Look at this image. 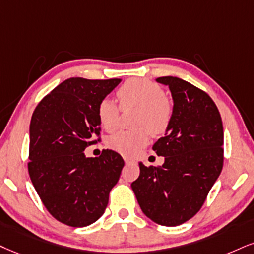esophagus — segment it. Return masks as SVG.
<instances>
[{"label":"esophagus","instance_id":"obj_1","mask_svg":"<svg viewBox=\"0 0 254 254\" xmlns=\"http://www.w3.org/2000/svg\"><path fill=\"white\" fill-rule=\"evenodd\" d=\"M124 160H125V162H126L127 165H128V164H133V162H135V160H134V159H132V158H128V156H125Z\"/></svg>","mask_w":254,"mask_h":254}]
</instances>
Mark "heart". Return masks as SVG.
<instances>
[{
  "mask_svg": "<svg viewBox=\"0 0 254 254\" xmlns=\"http://www.w3.org/2000/svg\"><path fill=\"white\" fill-rule=\"evenodd\" d=\"M117 95L122 109H139L135 122L139 129L114 133L109 136L107 143L113 151L130 156L147 145L148 133L160 135L166 132L171 124L173 107L160 87L148 80H128L120 87ZM98 118L106 130L115 129L119 118L118 106L109 99L102 100L98 107Z\"/></svg>",
  "mask_w": 254,
  "mask_h": 254,
  "instance_id": "heart-1",
  "label": "heart"
}]
</instances>
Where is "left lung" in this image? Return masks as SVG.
<instances>
[{
  "mask_svg": "<svg viewBox=\"0 0 254 254\" xmlns=\"http://www.w3.org/2000/svg\"><path fill=\"white\" fill-rule=\"evenodd\" d=\"M171 90L173 114L153 149L162 166L146 167L132 190L142 212L162 226H178L196 214L223 170L224 129L208 94L174 76L155 80Z\"/></svg>",
  "mask_w": 254,
  "mask_h": 254,
  "instance_id": "8db88e82",
  "label": "left lung"
}]
</instances>
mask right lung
<instances>
[{
  "label": "right lung",
  "instance_id": "1",
  "mask_svg": "<svg viewBox=\"0 0 254 254\" xmlns=\"http://www.w3.org/2000/svg\"><path fill=\"white\" fill-rule=\"evenodd\" d=\"M120 82L70 77L41 100L31 117V183L49 213L68 226L95 223L120 178L125 162L119 153L84 154L100 134V102Z\"/></svg>",
  "mask_w": 254,
  "mask_h": 254
}]
</instances>
